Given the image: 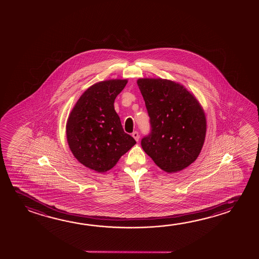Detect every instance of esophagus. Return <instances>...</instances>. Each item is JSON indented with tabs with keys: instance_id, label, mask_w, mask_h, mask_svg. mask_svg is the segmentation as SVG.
<instances>
[{
	"instance_id": "obj_1",
	"label": "esophagus",
	"mask_w": 259,
	"mask_h": 259,
	"mask_svg": "<svg viewBox=\"0 0 259 259\" xmlns=\"http://www.w3.org/2000/svg\"><path fill=\"white\" fill-rule=\"evenodd\" d=\"M133 137L136 139V142H138V141H139V138H140L138 132H134V133H133Z\"/></svg>"
}]
</instances>
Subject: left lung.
<instances>
[{"instance_id":"left-lung-1","label":"left lung","mask_w":259,"mask_h":259,"mask_svg":"<svg viewBox=\"0 0 259 259\" xmlns=\"http://www.w3.org/2000/svg\"><path fill=\"white\" fill-rule=\"evenodd\" d=\"M152 132L142 139L144 152L161 170L174 174L191 165L203 146L207 121L193 94L175 81L137 80Z\"/></svg>"}]
</instances>
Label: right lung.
I'll list each match as a JSON object with an SVG mask.
<instances>
[{
  "instance_id": "obj_1",
  "label": "right lung",
  "mask_w": 259,
  "mask_h": 259,
  "mask_svg": "<svg viewBox=\"0 0 259 259\" xmlns=\"http://www.w3.org/2000/svg\"><path fill=\"white\" fill-rule=\"evenodd\" d=\"M127 79L100 81L81 95L68 115L66 135L76 160L98 172H106L136 144L125 134L115 110V99Z\"/></svg>"
}]
</instances>
